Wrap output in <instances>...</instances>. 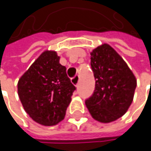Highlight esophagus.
Instances as JSON below:
<instances>
[{
	"mask_svg": "<svg viewBox=\"0 0 151 151\" xmlns=\"http://www.w3.org/2000/svg\"><path fill=\"white\" fill-rule=\"evenodd\" d=\"M78 82H79V76L78 75H76L74 78H72V83H73V85H75L76 86L78 85Z\"/></svg>",
	"mask_w": 151,
	"mask_h": 151,
	"instance_id": "1",
	"label": "esophagus"
}]
</instances>
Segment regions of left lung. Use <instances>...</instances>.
Returning <instances> with one entry per match:
<instances>
[{"mask_svg":"<svg viewBox=\"0 0 151 151\" xmlns=\"http://www.w3.org/2000/svg\"><path fill=\"white\" fill-rule=\"evenodd\" d=\"M90 54L95 90L86 101V105L94 120L109 123L128 111L134 99L136 78L127 63L109 45L98 46Z\"/></svg>","mask_w":151,"mask_h":151,"instance_id":"8db88e82","label":"left lung"}]
</instances>
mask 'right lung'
<instances>
[{
  "instance_id": "1",
  "label": "right lung",
  "mask_w": 151,
  "mask_h": 151,
  "mask_svg": "<svg viewBox=\"0 0 151 151\" xmlns=\"http://www.w3.org/2000/svg\"><path fill=\"white\" fill-rule=\"evenodd\" d=\"M55 50H45L17 84L25 112L36 122L53 126L64 120L75 86Z\"/></svg>"
}]
</instances>
